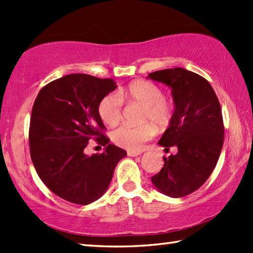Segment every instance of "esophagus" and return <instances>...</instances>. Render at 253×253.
<instances>
[{"label": "esophagus", "mask_w": 253, "mask_h": 253, "mask_svg": "<svg viewBox=\"0 0 253 253\" xmlns=\"http://www.w3.org/2000/svg\"><path fill=\"white\" fill-rule=\"evenodd\" d=\"M138 155H141L140 152H132V151H127V156H131V157H136Z\"/></svg>", "instance_id": "esophagus-1"}]
</instances>
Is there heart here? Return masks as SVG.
I'll use <instances>...</instances> for the list:
<instances>
[{
    "instance_id": "obj_1",
    "label": "heart",
    "mask_w": 253,
    "mask_h": 253,
    "mask_svg": "<svg viewBox=\"0 0 253 253\" xmlns=\"http://www.w3.org/2000/svg\"><path fill=\"white\" fill-rule=\"evenodd\" d=\"M122 101L143 106L141 122L144 125L133 126L123 125L112 132V141L118 146L128 151H140L144 142L148 141L155 127L163 131L171 125L174 108L172 101L164 97V90L158 85L145 80H136L123 87L117 95L110 94L102 98L98 112L108 126H115L122 116ZM151 125H149V123Z\"/></svg>"
}]
</instances>
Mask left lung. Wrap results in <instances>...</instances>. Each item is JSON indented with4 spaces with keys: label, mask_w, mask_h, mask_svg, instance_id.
<instances>
[{
    "label": "left lung",
    "mask_w": 253,
    "mask_h": 253,
    "mask_svg": "<svg viewBox=\"0 0 253 253\" xmlns=\"http://www.w3.org/2000/svg\"><path fill=\"white\" fill-rule=\"evenodd\" d=\"M171 89L174 113L171 125L158 144L176 155L164 157V167L152 182L163 194L182 198L194 192L209 179L224 143V123L214 89L202 76L181 68L148 74Z\"/></svg>",
    "instance_id": "1"
}]
</instances>
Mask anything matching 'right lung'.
Here are the masks:
<instances>
[{"instance_id": "add662e5", "label": "right lung", "mask_w": 253, "mask_h": 253, "mask_svg": "<svg viewBox=\"0 0 253 253\" xmlns=\"http://www.w3.org/2000/svg\"><path fill=\"white\" fill-rule=\"evenodd\" d=\"M117 88L111 79L70 74L45 85L30 118V157L42 182L58 197L87 205L99 199L111 182L125 149L109 144L98 112L102 98ZM90 138L106 147L88 157Z\"/></svg>"}]
</instances>
